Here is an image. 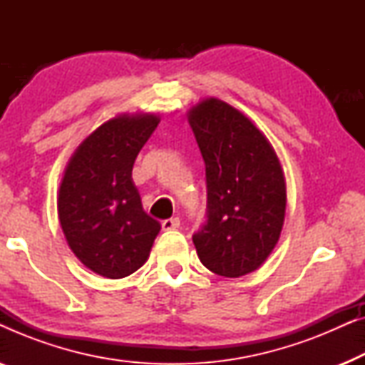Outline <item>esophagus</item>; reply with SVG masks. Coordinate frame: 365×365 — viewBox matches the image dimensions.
Wrapping results in <instances>:
<instances>
[{
  "label": "esophagus",
  "mask_w": 365,
  "mask_h": 365,
  "mask_svg": "<svg viewBox=\"0 0 365 365\" xmlns=\"http://www.w3.org/2000/svg\"><path fill=\"white\" fill-rule=\"evenodd\" d=\"M161 226L164 231H174V229H178L181 226V221H179V217H171V219H164L161 222Z\"/></svg>",
  "instance_id": "obj_1"
}]
</instances>
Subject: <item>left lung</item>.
<instances>
[{
    "instance_id": "1",
    "label": "left lung",
    "mask_w": 365,
    "mask_h": 365,
    "mask_svg": "<svg viewBox=\"0 0 365 365\" xmlns=\"http://www.w3.org/2000/svg\"><path fill=\"white\" fill-rule=\"evenodd\" d=\"M206 164V222L192 234L209 271L241 277L266 261L281 236L286 182L266 136L237 109L206 99L189 113Z\"/></svg>"
}]
</instances>
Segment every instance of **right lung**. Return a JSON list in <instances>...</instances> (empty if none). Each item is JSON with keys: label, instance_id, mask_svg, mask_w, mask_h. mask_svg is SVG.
Masks as SVG:
<instances>
[{"label": "right lung", "instance_id": "obj_1", "mask_svg": "<svg viewBox=\"0 0 365 365\" xmlns=\"http://www.w3.org/2000/svg\"><path fill=\"white\" fill-rule=\"evenodd\" d=\"M159 118L109 119L76 149L64 173L58 216L84 266L103 277H126L146 262L161 224L144 212L131 173Z\"/></svg>", "mask_w": 365, "mask_h": 365}]
</instances>
